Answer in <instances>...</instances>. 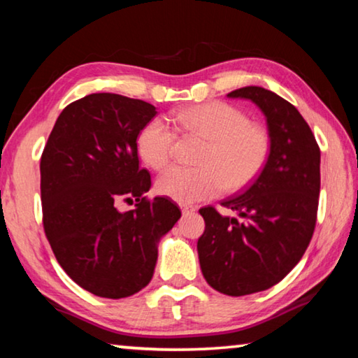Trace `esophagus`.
<instances>
[{
    "label": "esophagus",
    "mask_w": 358,
    "mask_h": 358,
    "mask_svg": "<svg viewBox=\"0 0 358 358\" xmlns=\"http://www.w3.org/2000/svg\"><path fill=\"white\" fill-rule=\"evenodd\" d=\"M181 213L183 215H189V213H194V211H196V208L194 207H191V205H181Z\"/></svg>",
    "instance_id": "34e87169"
}]
</instances>
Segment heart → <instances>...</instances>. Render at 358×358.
I'll list each match as a JSON object with an SVG mask.
<instances>
[{"mask_svg":"<svg viewBox=\"0 0 358 358\" xmlns=\"http://www.w3.org/2000/svg\"><path fill=\"white\" fill-rule=\"evenodd\" d=\"M181 132L207 141L197 167L172 166L157 178V191L178 203L213 197L226 187L238 191L251 183L265 166L270 151L266 131L250 123L238 108L220 101L186 107L175 115ZM175 131L155 118L137 136V150L150 167L162 169L171 161Z\"/></svg>","mask_w":358,"mask_h":358,"instance_id":"obj_1","label":"heart"}]
</instances>
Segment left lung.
Listing matches in <instances>:
<instances>
[{"instance_id": "obj_1", "label": "left lung", "mask_w": 358, "mask_h": 358, "mask_svg": "<svg viewBox=\"0 0 358 358\" xmlns=\"http://www.w3.org/2000/svg\"><path fill=\"white\" fill-rule=\"evenodd\" d=\"M227 98L250 99L266 120L270 153L251 186L221 205L238 217L199 210L205 230L197 241L203 278L217 292L241 296L270 289L300 262L316 226L320 150L300 112L262 87Z\"/></svg>"}]
</instances>
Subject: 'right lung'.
I'll use <instances>...</instances> for the list:
<instances>
[{"label":"right lung","instance_id":"obj_1","mask_svg":"<svg viewBox=\"0 0 358 358\" xmlns=\"http://www.w3.org/2000/svg\"><path fill=\"white\" fill-rule=\"evenodd\" d=\"M156 107L94 93L59 113L41 157L44 230L72 281L104 299H124L151 281L157 245L180 220L166 197L147 201L151 178L138 164L137 136ZM138 208L120 212L121 200Z\"/></svg>","mask_w":358,"mask_h":358}]
</instances>
